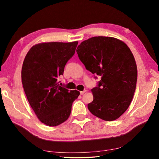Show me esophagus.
<instances>
[{"label": "esophagus", "mask_w": 159, "mask_h": 159, "mask_svg": "<svg viewBox=\"0 0 159 159\" xmlns=\"http://www.w3.org/2000/svg\"><path fill=\"white\" fill-rule=\"evenodd\" d=\"M87 92V90L86 89H84L83 91H81V92H80V94H83L84 93H85Z\"/></svg>", "instance_id": "obj_1"}]
</instances>
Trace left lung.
I'll return each mask as SVG.
<instances>
[{
  "label": "left lung",
  "instance_id": "left-lung-1",
  "mask_svg": "<svg viewBox=\"0 0 159 159\" xmlns=\"http://www.w3.org/2000/svg\"><path fill=\"white\" fill-rule=\"evenodd\" d=\"M76 52L85 68L101 78L92 89L93 100L88 109L103 120H116L127 110L135 92L137 68L133 53L121 40L103 36L85 40Z\"/></svg>",
  "mask_w": 159,
  "mask_h": 159
}]
</instances>
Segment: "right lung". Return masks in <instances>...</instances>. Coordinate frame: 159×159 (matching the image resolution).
Here are the masks:
<instances>
[{
    "label": "right lung",
    "instance_id": "1",
    "mask_svg": "<svg viewBox=\"0 0 159 159\" xmlns=\"http://www.w3.org/2000/svg\"><path fill=\"white\" fill-rule=\"evenodd\" d=\"M78 42H46L33 46L24 60L22 83L27 100L38 119L49 126L66 121L80 95L59 85L58 78L75 53Z\"/></svg>",
    "mask_w": 159,
    "mask_h": 159
}]
</instances>
